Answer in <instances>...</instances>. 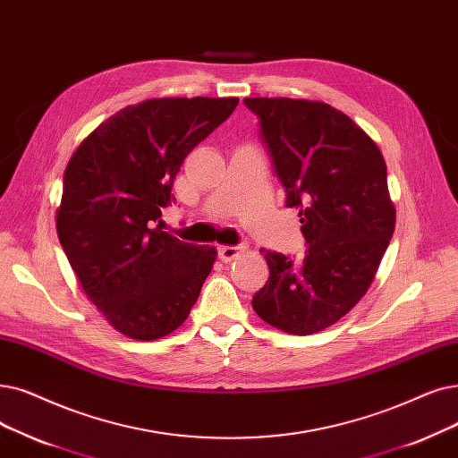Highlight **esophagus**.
<instances>
[{
    "label": "esophagus",
    "instance_id": "esophagus-1",
    "mask_svg": "<svg viewBox=\"0 0 458 458\" xmlns=\"http://www.w3.org/2000/svg\"><path fill=\"white\" fill-rule=\"evenodd\" d=\"M242 247H218V258H221L223 262H232L242 254Z\"/></svg>",
    "mask_w": 458,
    "mask_h": 458
}]
</instances>
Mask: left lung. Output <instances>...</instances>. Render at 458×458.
I'll list each match as a JSON object with an SVG mask.
<instances>
[{
  "label": "left lung",
  "mask_w": 458,
  "mask_h": 458,
  "mask_svg": "<svg viewBox=\"0 0 458 458\" xmlns=\"http://www.w3.org/2000/svg\"><path fill=\"white\" fill-rule=\"evenodd\" d=\"M243 103L260 119L284 204L300 209L309 243L301 262L262 250L269 278L254 293L252 309L276 329L312 335L360 303L394 232L384 155L331 105L288 97Z\"/></svg>",
  "instance_id": "1"
}]
</instances>
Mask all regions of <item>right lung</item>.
I'll return each instance as SVG.
<instances>
[{
    "label": "right lung",
    "mask_w": 458,
    "mask_h": 458,
    "mask_svg": "<svg viewBox=\"0 0 458 458\" xmlns=\"http://www.w3.org/2000/svg\"><path fill=\"white\" fill-rule=\"evenodd\" d=\"M240 103L237 97H165L125 106L76 148L55 228L88 300L134 341L180 327L216 260L163 232L161 209L185 157Z\"/></svg>",
    "instance_id": "right-lung-1"
}]
</instances>
